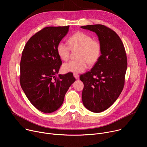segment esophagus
<instances>
[{"mask_svg":"<svg viewBox=\"0 0 147 147\" xmlns=\"http://www.w3.org/2000/svg\"><path fill=\"white\" fill-rule=\"evenodd\" d=\"M73 76H74V77H75L76 79H78V78H79V75H78V74L74 73V74H73Z\"/></svg>","mask_w":147,"mask_h":147,"instance_id":"34e87169","label":"esophagus"}]
</instances>
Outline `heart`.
Listing matches in <instances>:
<instances>
[{
  "instance_id": "b5f03b06",
  "label": "heart",
  "mask_w": 147,
  "mask_h": 147,
  "mask_svg": "<svg viewBox=\"0 0 147 147\" xmlns=\"http://www.w3.org/2000/svg\"><path fill=\"white\" fill-rule=\"evenodd\" d=\"M68 44L60 42L57 47L59 57L67 61L71 50H78L76 60L71 61L63 65V70L66 73H80L84 71L89 64L95 63L100 57L102 47L100 43L89 34L79 32L72 34L68 39Z\"/></svg>"
}]
</instances>
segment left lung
<instances>
[{"label":"left lung","mask_w":147,"mask_h":147,"mask_svg":"<svg viewBox=\"0 0 147 147\" xmlns=\"http://www.w3.org/2000/svg\"><path fill=\"white\" fill-rule=\"evenodd\" d=\"M81 28L94 32L102 47L99 60L80 77L84 85V106L92 112L100 113L113 105L122 91L127 66L126 51L120 37L109 28L100 24Z\"/></svg>","instance_id":"8db88e82"}]
</instances>
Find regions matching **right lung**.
<instances>
[{"instance_id": "add662e5", "label": "right lung", "mask_w": 147, "mask_h": 147, "mask_svg": "<svg viewBox=\"0 0 147 147\" xmlns=\"http://www.w3.org/2000/svg\"><path fill=\"white\" fill-rule=\"evenodd\" d=\"M69 26L45 27L32 36L22 51L20 84L30 102L39 111L51 113L63 104L65 96L76 81L73 73H58L62 61L57 47Z\"/></svg>"}]
</instances>
